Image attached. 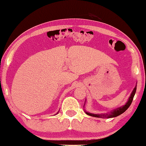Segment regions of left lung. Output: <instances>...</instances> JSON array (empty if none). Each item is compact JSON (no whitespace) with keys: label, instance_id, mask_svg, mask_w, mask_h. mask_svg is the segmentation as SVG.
<instances>
[{"label":"left lung","instance_id":"left-lung-1","mask_svg":"<svg viewBox=\"0 0 146 146\" xmlns=\"http://www.w3.org/2000/svg\"><path fill=\"white\" fill-rule=\"evenodd\" d=\"M136 90H137V85L135 86L133 90L132 91L131 94H130V96L129 97L128 100V102H127L124 105L122 106L119 107V108H115V109H114L113 110H110V111L108 112V113H102V114H94V113H90L89 112L86 111V110H85V112H86V113L88 115H89V116L99 117V118H103V119L108 118H108H113V117H116L117 116H119V115H121L122 113H124L125 110L129 108V106H130V104H131L132 100H133L134 96H135V93H136ZM85 103H86V102H85ZM85 103H84V105H85Z\"/></svg>","mask_w":146,"mask_h":146}]
</instances>
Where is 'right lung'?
Masks as SVG:
<instances>
[{
  "instance_id": "right-lung-1",
  "label": "right lung",
  "mask_w": 146,
  "mask_h": 146,
  "mask_svg": "<svg viewBox=\"0 0 146 146\" xmlns=\"http://www.w3.org/2000/svg\"><path fill=\"white\" fill-rule=\"evenodd\" d=\"M58 112H59V111H58Z\"/></svg>"
}]
</instances>
